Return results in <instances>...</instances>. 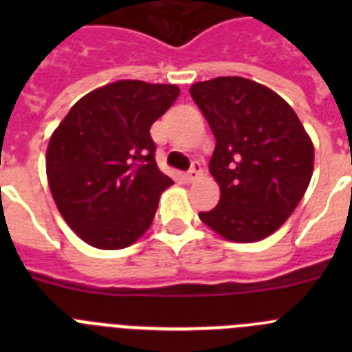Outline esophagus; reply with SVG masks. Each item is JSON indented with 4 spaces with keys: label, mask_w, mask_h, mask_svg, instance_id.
Returning a JSON list of instances; mask_svg holds the SVG:
<instances>
[{
    "label": "esophagus",
    "mask_w": 352,
    "mask_h": 352,
    "mask_svg": "<svg viewBox=\"0 0 352 352\" xmlns=\"http://www.w3.org/2000/svg\"><path fill=\"white\" fill-rule=\"evenodd\" d=\"M201 173H203V167H201V164H199V162H194V164H192V167L186 170L183 178H185V182L190 183V182H194V179H197L199 176H201Z\"/></svg>",
    "instance_id": "34e87169"
}]
</instances>
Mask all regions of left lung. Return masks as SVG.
Wrapping results in <instances>:
<instances>
[{
  "instance_id": "8db88e82",
  "label": "left lung",
  "mask_w": 352,
  "mask_h": 352,
  "mask_svg": "<svg viewBox=\"0 0 352 352\" xmlns=\"http://www.w3.org/2000/svg\"><path fill=\"white\" fill-rule=\"evenodd\" d=\"M190 95L217 141L210 173L220 185L219 204L199 219L229 241H259L289 219L309 186V133L282 96L243 77L195 82Z\"/></svg>"
}]
</instances>
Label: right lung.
<instances>
[{
    "instance_id": "obj_1",
    "label": "right lung",
    "mask_w": 352,
    "mask_h": 352,
    "mask_svg": "<svg viewBox=\"0 0 352 352\" xmlns=\"http://www.w3.org/2000/svg\"><path fill=\"white\" fill-rule=\"evenodd\" d=\"M174 84L118 80L82 96L54 130L47 179L65 222L102 250L144 234L173 179L155 160L149 129L178 98Z\"/></svg>"
}]
</instances>
